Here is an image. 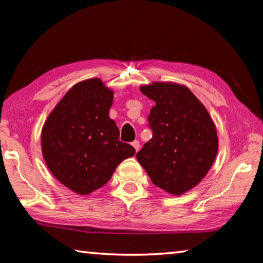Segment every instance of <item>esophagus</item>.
Returning a JSON list of instances; mask_svg holds the SVG:
<instances>
[{
    "label": "esophagus",
    "instance_id": "esophagus-1",
    "mask_svg": "<svg viewBox=\"0 0 263 263\" xmlns=\"http://www.w3.org/2000/svg\"><path fill=\"white\" fill-rule=\"evenodd\" d=\"M132 146H133V147H135L136 152H138V151H139V148H140V142L138 141V140H135V141L132 142Z\"/></svg>",
    "mask_w": 263,
    "mask_h": 263
}]
</instances>
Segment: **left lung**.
<instances>
[{"label":"left lung","mask_w":263,"mask_h":263,"mask_svg":"<svg viewBox=\"0 0 263 263\" xmlns=\"http://www.w3.org/2000/svg\"><path fill=\"white\" fill-rule=\"evenodd\" d=\"M140 91L155 102L148 116L153 131L136 154L149 179L168 194L179 196L201 182L218 152L216 125L188 87L153 82Z\"/></svg>","instance_id":"1"}]
</instances>
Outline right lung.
Listing matches in <instances>:
<instances>
[{
    "label": "right lung",
    "instance_id": "right-lung-1",
    "mask_svg": "<svg viewBox=\"0 0 263 263\" xmlns=\"http://www.w3.org/2000/svg\"><path fill=\"white\" fill-rule=\"evenodd\" d=\"M112 102L114 91L101 79L84 80L66 92L44 123V160L55 179L79 195L102 188L118 164L136 153L119 141L109 117Z\"/></svg>",
    "mask_w": 263,
    "mask_h": 263
}]
</instances>
